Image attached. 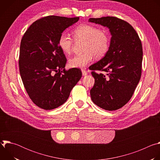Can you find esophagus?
Wrapping results in <instances>:
<instances>
[{"label": "esophagus", "instance_id": "esophagus-1", "mask_svg": "<svg viewBox=\"0 0 160 160\" xmlns=\"http://www.w3.org/2000/svg\"><path fill=\"white\" fill-rule=\"evenodd\" d=\"M82 75H83V76H85V75H87V71L86 70H85L84 69H82Z\"/></svg>", "mask_w": 160, "mask_h": 160}]
</instances>
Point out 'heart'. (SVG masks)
<instances>
[{"instance_id":"obj_1","label":"heart","mask_w":160,"mask_h":160,"mask_svg":"<svg viewBox=\"0 0 160 160\" xmlns=\"http://www.w3.org/2000/svg\"><path fill=\"white\" fill-rule=\"evenodd\" d=\"M73 37L76 40L85 42L83 53L73 56L69 59V65L72 68H84L95 56L97 59L103 58L110 47V35L105 30L91 25H80L73 31ZM73 40L65 33H62L58 38V45L66 54H70Z\"/></svg>"}]
</instances>
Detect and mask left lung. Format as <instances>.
<instances>
[{
  "label": "left lung",
  "instance_id": "8db88e82",
  "mask_svg": "<svg viewBox=\"0 0 160 160\" xmlns=\"http://www.w3.org/2000/svg\"><path fill=\"white\" fill-rule=\"evenodd\" d=\"M88 21L107 27L112 35L107 54L89 67L95 79L90 97L102 109L117 110L130 101L141 79L142 42L132 26L120 18L106 16L90 18ZM96 71H105L107 76Z\"/></svg>",
  "mask_w": 160,
  "mask_h": 160
}]
</instances>
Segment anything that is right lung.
<instances>
[{
  "mask_svg": "<svg viewBox=\"0 0 160 160\" xmlns=\"http://www.w3.org/2000/svg\"><path fill=\"white\" fill-rule=\"evenodd\" d=\"M78 19L45 16L33 22L21 38L20 75L30 98L42 109L63 104L82 76L79 68L65 70L66 58L58 43L63 31Z\"/></svg>",
  "mask_w": 160,
  "mask_h": 160,
  "instance_id": "1",
  "label": "right lung"
}]
</instances>
